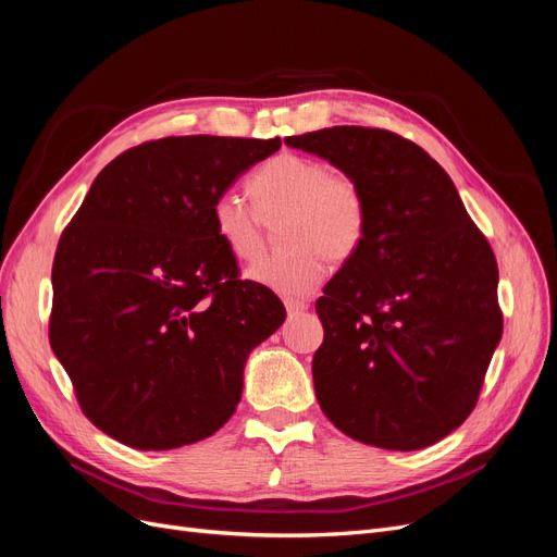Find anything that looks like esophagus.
I'll return each instance as SVG.
<instances>
[{
    "label": "esophagus",
    "mask_w": 557,
    "mask_h": 557,
    "mask_svg": "<svg viewBox=\"0 0 557 557\" xmlns=\"http://www.w3.org/2000/svg\"><path fill=\"white\" fill-rule=\"evenodd\" d=\"M307 309H309L307 301H301V299H285V311H288V315L301 313V311H307Z\"/></svg>",
    "instance_id": "34e87169"
}]
</instances>
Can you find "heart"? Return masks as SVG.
Segmentation results:
<instances>
[{
    "label": "heart",
    "instance_id": "obj_1",
    "mask_svg": "<svg viewBox=\"0 0 557 557\" xmlns=\"http://www.w3.org/2000/svg\"><path fill=\"white\" fill-rule=\"evenodd\" d=\"M252 205L234 190L215 195L211 221L218 239L237 260H256L267 227H278L285 248L248 269V278L285 297L311 295L327 262L346 264L364 246L369 205L360 181L325 160L281 150L248 178Z\"/></svg>",
    "mask_w": 557,
    "mask_h": 557
}]
</instances>
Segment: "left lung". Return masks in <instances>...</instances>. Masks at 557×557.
I'll list each match as a JSON object with an SVG mask.
<instances>
[{
	"instance_id": "left-lung-1",
	"label": "left lung",
	"mask_w": 557,
	"mask_h": 557,
	"mask_svg": "<svg viewBox=\"0 0 557 557\" xmlns=\"http://www.w3.org/2000/svg\"><path fill=\"white\" fill-rule=\"evenodd\" d=\"M356 176L369 205L360 252L315 301L320 409L350 440L418 450L474 411L502 339L497 260L442 164L391 129L285 137Z\"/></svg>"
}]
</instances>
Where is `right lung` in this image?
Segmentation results:
<instances>
[{"mask_svg": "<svg viewBox=\"0 0 557 557\" xmlns=\"http://www.w3.org/2000/svg\"><path fill=\"white\" fill-rule=\"evenodd\" d=\"M281 139L164 137L111 160L53 260L50 348L95 428L139 450L207 440L237 409L248 352L285 320L218 239L215 195Z\"/></svg>", "mask_w": 557, "mask_h": 557, "instance_id": "obj_1", "label": "right lung"}]
</instances>
